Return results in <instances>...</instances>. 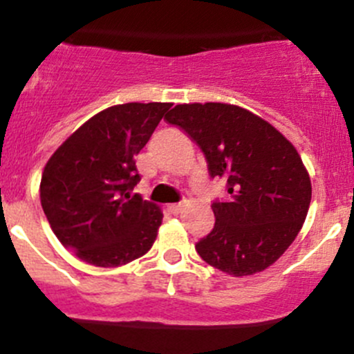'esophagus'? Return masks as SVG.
I'll return each mask as SVG.
<instances>
[{"instance_id": "obj_1", "label": "esophagus", "mask_w": 354, "mask_h": 354, "mask_svg": "<svg viewBox=\"0 0 354 354\" xmlns=\"http://www.w3.org/2000/svg\"><path fill=\"white\" fill-rule=\"evenodd\" d=\"M167 210H169L171 214H180L181 210H183V203H169V205H167Z\"/></svg>"}]
</instances>
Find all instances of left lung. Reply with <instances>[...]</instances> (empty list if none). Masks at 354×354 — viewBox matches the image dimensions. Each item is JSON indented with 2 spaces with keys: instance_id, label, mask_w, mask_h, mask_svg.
Returning <instances> with one entry per match:
<instances>
[{
  "instance_id": "1",
  "label": "left lung",
  "mask_w": 354,
  "mask_h": 354,
  "mask_svg": "<svg viewBox=\"0 0 354 354\" xmlns=\"http://www.w3.org/2000/svg\"><path fill=\"white\" fill-rule=\"evenodd\" d=\"M164 120L205 154L210 176L227 181L230 202H214V230L195 245L209 266L241 277L262 272L289 248L312 200L295 145L252 111L224 102L174 106Z\"/></svg>"
}]
</instances>
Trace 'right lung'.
Instances as JSON below:
<instances>
[{
  "mask_svg": "<svg viewBox=\"0 0 354 354\" xmlns=\"http://www.w3.org/2000/svg\"><path fill=\"white\" fill-rule=\"evenodd\" d=\"M169 102L111 106L85 121L46 162L41 205L63 246L95 267H120L154 245L162 212L131 195L145 147Z\"/></svg>",
  "mask_w": 354,
  "mask_h": 354,
  "instance_id": "1",
  "label": "right lung"
}]
</instances>
